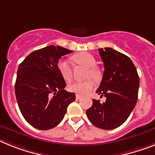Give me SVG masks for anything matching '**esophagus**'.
<instances>
[{"label":"esophagus","instance_id":"obj_1","mask_svg":"<svg viewBox=\"0 0 155 155\" xmlns=\"http://www.w3.org/2000/svg\"><path fill=\"white\" fill-rule=\"evenodd\" d=\"M82 98V96H81L80 95H76V99L77 100H81Z\"/></svg>","mask_w":155,"mask_h":155}]
</instances>
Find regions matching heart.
<instances>
[{
    "instance_id": "heart-1",
    "label": "heart",
    "mask_w": 155,
    "mask_h": 155,
    "mask_svg": "<svg viewBox=\"0 0 155 155\" xmlns=\"http://www.w3.org/2000/svg\"><path fill=\"white\" fill-rule=\"evenodd\" d=\"M72 59L78 64L88 68V71L85 73V78L88 79L81 82L74 81L71 83L67 88L70 92L84 96L93 89L95 82L92 79H93L96 81H100L101 78V73L97 67H95L96 64V60L92 54L88 52H81L73 55ZM57 68L59 74L65 81H69L72 78V69L67 60L59 59L57 63Z\"/></svg>"
}]
</instances>
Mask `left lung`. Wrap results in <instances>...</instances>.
Segmentation results:
<instances>
[{"mask_svg": "<svg viewBox=\"0 0 155 155\" xmlns=\"http://www.w3.org/2000/svg\"><path fill=\"white\" fill-rule=\"evenodd\" d=\"M98 50L105 71L96 92L107 99L103 104L92 100L86 114L93 125L110 130L122 125L134 109L140 78L135 65L127 55L111 48Z\"/></svg>", "mask_w": 155, "mask_h": 155, "instance_id": "1", "label": "left lung"}]
</instances>
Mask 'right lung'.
Wrapping results in <instances>:
<instances>
[{"label":"right lung","instance_id":"obj_1","mask_svg":"<svg viewBox=\"0 0 155 155\" xmlns=\"http://www.w3.org/2000/svg\"><path fill=\"white\" fill-rule=\"evenodd\" d=\"M72 51L50 45L33 51L19 64L15 84L22 116L33 127L51 129L64 117L75 94L65 90L66 82L57 68L61 56Z\"/></svg>","mask_w":155,"mask_h":155}]
</instances>
